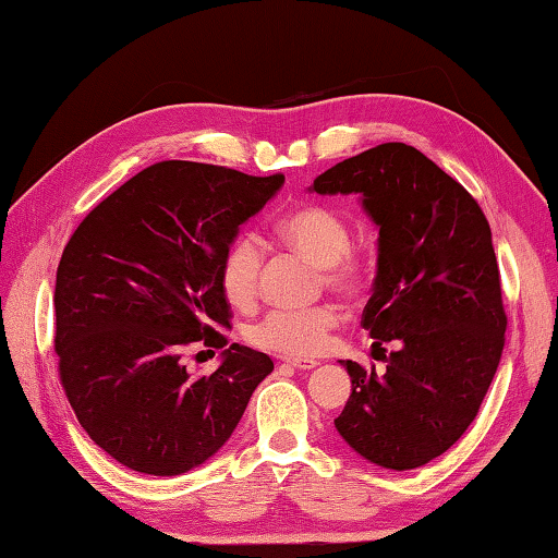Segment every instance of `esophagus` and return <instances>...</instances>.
I'll return each mask as SVG.
<instances>
[{
    "instance_id": "obj_1",
    "label": "esophagus",
    "mask_w": 558,
    "mask_h": 558,
    "mask_svg": "<svg viewBox=\"0 0 558 558\" xmlns=\"http://www.w3.org/2000/svg\"><path fill=\"white\" fill-rule=\"evenodd\" d=\"M283 366H291L295 371H313L317 366V361H313V359H287V361H283Z\"/></svg>"
}]
</instances>
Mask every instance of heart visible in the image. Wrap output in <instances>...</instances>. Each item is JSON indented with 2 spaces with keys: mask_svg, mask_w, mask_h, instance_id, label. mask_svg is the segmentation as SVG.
<instances>
[{
  "mask_svg": "<svg viewBox=\"0 0 558 558\" xmlns=\"http://www.w3.org/2000/svg\"><path fill=\"white\" fill-rule=\"evenodd\" d=\"M275 233L323 269L329 289L356 293L366 281V263L349 245L344 216L325 204H305L287 211L275 223ZM259 267L263 247L255 235L241 233L226 245L219 263V287L235 308H247L255 301ZM339 323L342 313L329 303L301 311H269L247 329V339L283 356H317L329 347V335Z\"/></svg>",
  "mask_w": 558,
  "mask_h": 558,
  "instance_id": "1",
  "label": "heart"
}]
</instances>
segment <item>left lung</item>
<instances>
[{
	"label": "left lung",
	"mask_w": 558,
	"mask_h": 558,
	"mask_svg": "<svg viewBox=\"0 0 558 558\" xmlns=\"http://www.w3.org/2000/svg\"><path fill=\"white\" fill-rule=\"evenodd\" d=\"M308 190L359 195L378 226L363 327L375 344H395L380 375L339 361L351 395L335 426L363 460L416 470L468 430L501 361L506 313L492 229L458 180L400 142L347 158Z\"/></svg>",
	"instance_id": "left-lung-1"
}]
</instances>
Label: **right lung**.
I'll return each instance as SVG.
<instances>
[{
	"mask_svg": "<svg viewBox=\"0 0 558 558\" xmlns=\"http://www.w3.org/2000/svg\"><path fill=\"white\" fill-rule=\"evenodd\" d=\"M281 185L279 173L161 161L100 202L66 243L54 283L60 380L90 440L124 468H199L275 371L263 351L231 344L199 379L182 354L197 341L226 347L221 255Z\"/></svg>",
	"mask_w": 558,
	"mask_h": 558,
	"instance_id": "right-lung-1",
	"label": "right lung"
}]
</instances>
